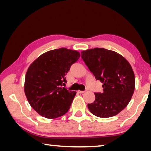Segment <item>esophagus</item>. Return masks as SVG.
Instances as JSON below:
<instances>
[{"label": "esophagus", "instance_id": "1", "mask_svg": "<svg viewBox=\"0 0 151 151\" xmlns=\"http://www.w3.org/2000/svg\"><path fill=\"white\" fill-rule=\"evenodd\" d=\"M84 92H85V91H78V93H84Z\"/></svg>", "mask_w": 151, "mask_h": 151}]
</instances>
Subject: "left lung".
Segmentation results:
<instances>
[{
  "label": "left lung",
  "mask_w": 151,
  "mask_h": 151,
  "mask_svg": "<svg viewBox=\"0 0 151 151\" xmlns=\"http://www.w3.org/2000/svg\"><path fill=\"white\" fill-rule=\"evenodd\" d=\"M81 54L96 79L103 84L102 93H95L96 100L88 104V109L99 117L118 114L129 104L135 90L131 65L122 55L106 49H88Z\"/></svg>",
  "instance_id": "obj_1"
}]
</instances>
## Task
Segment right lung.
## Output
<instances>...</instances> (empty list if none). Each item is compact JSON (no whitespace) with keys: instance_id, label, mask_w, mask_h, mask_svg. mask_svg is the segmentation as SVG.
<instances>
[{"instance_id":"1","label":"right lung","mask_w":151,"mask_h":151,"mask_svg":"<svg viewBox=\"0 0 151 151\" xmlns=\"http://www.w3.org/2000/svg\"><path fill=\"white\" fill-rule=\"evenodd\" d=\"M80 53L67 48L51 50L40 55L29 66L24 93L31 106L42 116L54 119L67 113L76 92L63 85L70 67Z\"/></svg>"}]
</instances>
